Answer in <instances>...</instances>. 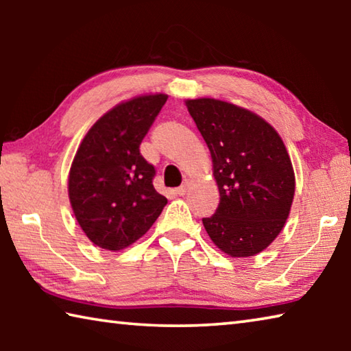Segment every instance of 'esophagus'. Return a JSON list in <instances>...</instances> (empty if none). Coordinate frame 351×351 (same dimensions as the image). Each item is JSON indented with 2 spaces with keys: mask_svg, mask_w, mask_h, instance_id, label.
<instances>
[{
  "mask_svg": "<svg viewBox=\"0 0 351 351\" xmlns=\"http://www.w3.org/2000/svg\"><path fill=\"white\" fill-rule=\"evenodd\" d=\"M187 190H189V184H182L181 187L175 189V193L178 195V197H182V195L187 193Z\"/></svg>",
  "mask_w": 351,
  "mask_h": 351,
  "instance_id": "obj_1",
  "label": "esophagus"
}]
</instances>
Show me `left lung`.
<instances>
[{
	"label": "left lung",
	"instance_id": "obj_1",
	"mask_svg": "<svg viewBox=\"0 0 351 351\" xmlns=\"http://www.w3.org/2000/svg\"><path fill=\"white\" fill-rule=\"evenodd\" d=\"M186 105L209 147L219 190L204 228L230 257H252L276 240L289 215L295 182L287 148L268 122L245 108L215 99Z\"/></svg>",
	"mask_w": 351,
	"mask_h": 351
}]
</instances>
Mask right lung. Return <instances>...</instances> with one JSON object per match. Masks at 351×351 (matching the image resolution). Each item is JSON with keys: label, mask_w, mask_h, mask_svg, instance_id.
I'll list each match as a JSON object with an SVG mask.
<instances>
[{"label": "right lung", "mask_w": 351, "mask_h": 351, "mask_svg": "<svg viewBox=\"0 0 351 351\" xmlns=\"http://www.w3.org/2000/svg\"><path fill=\"white\" fill-rule=\"evenodd\" d=\"M167 102L165 94L117 105L83 138L69 171V199L83 232L108 251L133 245L161 215L167 198L153 187L156 175L141 142Z\"/></svg>", "instance_id": "right-lung-1"}]
</instances>
